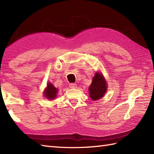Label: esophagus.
Returning <instances> with one entry per match:
<instances>
[{"mask_svg": "<svg viewBox=\"0 0 154 154\" xmlns=\"http://www.w3.org/2000/svg\"><path fill=\"white\" fill-rule=\"evenodd\" d=\"M77 87V85L75 84V83H70L69 84V87L72 88V89H74V88H76Z\"/></svg>", "mask_w": 154, "mask_h": 154, "instance_id": "esophagus-1", "label": "esophagus"}]
</instances>
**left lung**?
Instances as JSON below:
<instances>
[{
    "instance_id": "1",
    "label": "left lung",
    "mask_w": 154,
    "mask_h": 154,
    "mask_svg": "<svg viewBox=\"0 0 154 154\" xmlns=\"http://www.w3.org/2000/svg\"><path fill=\"white\" fill-rule=\"evenodd\" d=\"M89 89L90 97L93 100L100 99L104 96L106 91L107 87L105 79L103 75L99 73L95 74Z\"/></svg>"
}]
</instances>
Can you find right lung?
Masks as SVG:
<instances>
[{"instance_id":"add662e5","label":"right lung","mask_w":154,"mask_h":154,"mask_svg":"<svg viewBox=\"0 0 154 154\" xmlns=\"http://www.w3.org/2000/svg\"><path fill=\"white\" fill-rule=\"evenodd\" d=\"M57 89L54 87L53 85L50 83H48V86L46 89H45L44 94L45 97L47 98V99L51 100L55 99L57 96Z\"/></svg>"}]
</instances>
